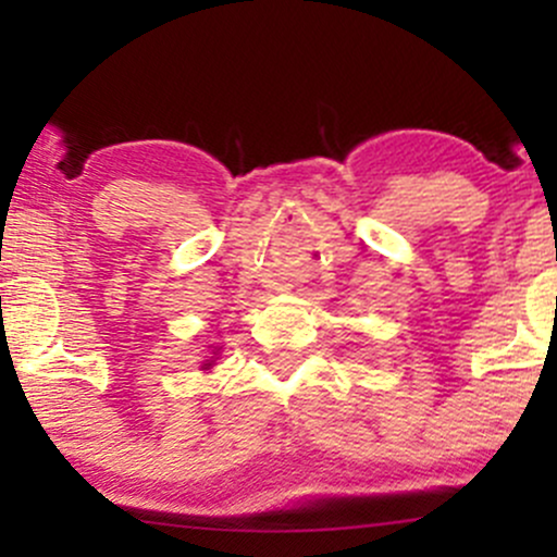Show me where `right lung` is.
Segmentation results:
<instances>
[{"label": "right lung", "instance_id": "add662e5", "mask_svg": "<svg viewBox=\"0 0 557 557\" xmlns=\"http://www.w3.org/2000/svg\"><path fill=\"white\" fill-rule=\"evenodd\" d=\"M209 367H212V361H209V363H203V369H209Z\"/></svg>", "mask_w": 557, "mask_h": 557}]
</instances>
